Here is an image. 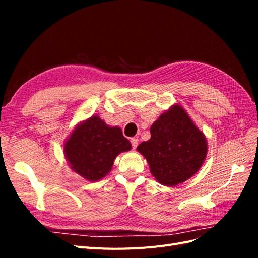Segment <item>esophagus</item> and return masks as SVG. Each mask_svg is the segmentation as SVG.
Here are the masks:
<instances>
[{
	"label": "esophagus",
	"mask_w": 258,
	"mask_h": 258,
	"mask_svg": "<svg viewBox=\"0 0 258 258\" xmlns=\"http://www.w3.org/2000/svg\"><path fill=\"white\" fill-rule=\"evenodd\" d=\"M130 142L132 144V148H134V150H136L138 144H139V139L138 138H131L130 139Z\"/></svg>",
	"instance_id": "34e87169"
}]
</instances>
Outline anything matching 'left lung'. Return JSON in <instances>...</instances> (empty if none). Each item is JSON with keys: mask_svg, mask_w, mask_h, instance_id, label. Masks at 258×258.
Segmentation results:
<instances>
[{"mask_svg": "<svg viewBox=\"0 0 258 258\" xmlns=\"http://www.w3.org/2000/svg\"><path fill=\"white\" fill-rule=\"evenodd\" d=\"M151 139L137 147L152 175L161 185L173 187L190 178L208 154L206 136L184 108L173 104L151 127Z\"/></svg>", "mask_w": 258, "mask_h": 258, "instance_id": "left-lung-1", "label": "left lung"}]
</instances>
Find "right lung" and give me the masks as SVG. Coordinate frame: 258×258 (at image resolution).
Returning a JSON list of instances; mask_svg holds the SVG:
<instances>
[{"label": "right lung", "instance_id": "1", "mask_svg": "<svg viewBox=\"0 0 258 258\" xmlns=\"http://www.w3.org/2000/svg\"><path fill=\"white\" fill-rule=\"evenodd\" d=\"M131 143L119 127H111L92 115L80 123L64 142V157L75 173L90 182L103 178L122 152L131 150Z\"/></svg>", "mask_w": 258, "mask_h": 258}]
</instances>
